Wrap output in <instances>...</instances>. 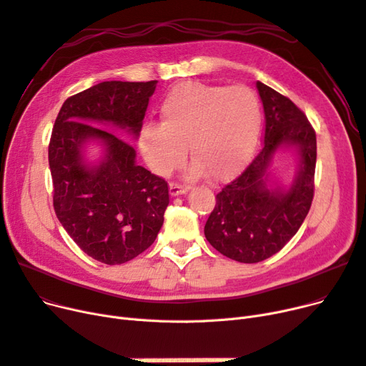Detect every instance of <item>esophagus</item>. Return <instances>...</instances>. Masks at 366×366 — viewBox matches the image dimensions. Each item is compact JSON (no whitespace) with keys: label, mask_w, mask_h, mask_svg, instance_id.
<instances>
[{"label":"esophagus","mask_w":366,"mask_h":366,"mask_svg":"<svg viewBox=\"0 0 366 366\" xmlns=\"http://www.w3.org/2000/svg\"><path fill=\"white\" fill-rule=\"evenodd\" d=\"M187 187H184V185H181V184H178V182H172L170 184V196H179V194H184V193H187Z\"/></svg>","instance_id":"esophagus-1"}]
</instances>
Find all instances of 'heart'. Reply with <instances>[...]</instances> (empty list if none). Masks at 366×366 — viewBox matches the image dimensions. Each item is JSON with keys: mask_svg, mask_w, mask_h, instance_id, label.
<instances>
[{"mask_svg": "<svg viewBox=\"0 0 366 366\" xmlns=\"http://www.w3.org/2000/svg\"><path fill=\"white\" fill-rule=\"evenodd\" d=\"M160 114L163 122L144 125L139 136L142 154L160 177L184 163L188 148L194 162L189 177L227 179L247 163L262 129L259 99L247 86L181 84L166 95Z\"/></svg>", "mask_w": 366, "mask_h": 366, "instance_id": "heart-1", "label": "heart"}]
</instances>
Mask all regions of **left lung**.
<instances>
[{"label":"left lung","mask_w":366,"mask_h":366,"mask_svg":"<svg viewBox=\"0 0 366 366\" xmlns=\"http://www.w3.org/2000/svg\"><path fill=\"white\" fill-rule=\"evenodd\" d=\"M257 91L264 110L263 148L217 194L204 224L208 242L241 263H257L277 254L302 226L314 197L317 140L312 125L282 94L262 82ZM281 146H295L300 154L297 179L287 192L265 187L267 167Z\"/></svg>","instance_id":"left-lung-1"}]
</instances>
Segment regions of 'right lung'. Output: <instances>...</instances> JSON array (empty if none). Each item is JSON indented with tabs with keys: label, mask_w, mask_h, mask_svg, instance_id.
Wrapping results in <instances>:
<instances>
[{
	"label": "right lung",
	"mask_w": 366,
	"mask_h": 366,
	"mask_svg": "<svg viewBox=\"0 0 366 366\" xmlns=\"http://www.w3.org/2000/svg\"><path fill=\"white\" fill-rule=\"evenodd\" d=\"M157 81H110L69 97L55 119L49 167L55 214L89 257L121 264L149 248L169 204L167 182L136 164L134 148L94 122H109L137 137ZM89 139L105 147L97 167L81 151Z\"/></svg>",
	"instance_id": "right-lung-1"
}]
</instances>
